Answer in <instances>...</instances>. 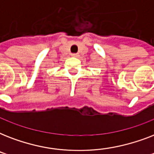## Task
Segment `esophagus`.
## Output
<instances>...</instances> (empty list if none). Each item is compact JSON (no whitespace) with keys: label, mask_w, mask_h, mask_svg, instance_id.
Wrapping results in <instances>:
<instances>
[{"label":"esophagus","mask_w":154,"mask_h":154,"mask_svg":"<svg viewBox=\"0 0 154 154\" xmlns=\"http://www.w3.org/2000/svg\"><path fill=\"white\" fill-rule=\"evenodd\" d=\"M71 56H72V57H77L79 56V54H78V53H72V54H71Z\"/></svg>","instance_id":"1"}]
</instances>
